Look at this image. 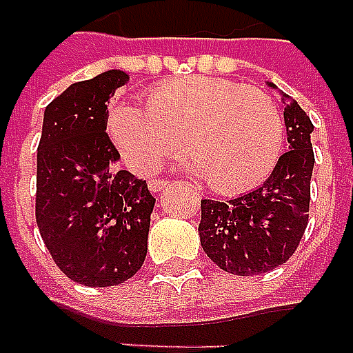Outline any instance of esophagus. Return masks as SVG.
Returning <instances> with one entry per match:
<instances>
[{"label":"esophagus","instance_id":"esophagus-1","mask_svg":"<svg viewBox=\"0 0 353 353\" xmlns=\"http://www.w3.org/2000/svg\"><path fill=\"white\" fill-rule=\"evenodd\" d=\"M165 186H167V180H163V179L148 180V190H150L152 193L160 192V190H163Z\"/></svg>","mask_w":353,"mask_h":353}]
</instances>
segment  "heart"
I'll list each match as a JSON object with an SVG mask.
<instances>
[{"instance_id": "b5f03b06", "label": "heart", "mask_w": 353, "mask_h": 353, "mask_svg": "<svg viewBox=\"0 0 353 353\" xmlns=\"http://www.w3.org/2000/svg\"><path fill=\"white\" fill-rule=\"evenodd\" d=\"M110 132L137 173H154L186 152L205 184L238 193L272 173L283 148V119L266 92L230 79L188 76L147 92V110L123 104L111 111Z\"/></svg>"}]
</instances>
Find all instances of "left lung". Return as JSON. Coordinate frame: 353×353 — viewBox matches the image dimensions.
I'll return each mask as SVG.
<instances>
[{"mask_svg":"<svg viewBox=\"0 0 353 353\" xmlns=\"http://www.w3.org/2000/svg\"><path fill=\"white\" fill-rule=\"evenodd\" d=\"M283 102L288 152L281 156L266 182L225 203L201 201V245L229 274L261 275L285 264L309 223L312 123L294 98L285 94Z\"/></svg>","mask_w":353,"mask_h":353,"instance_id":"1","label":"left lung"}]
</instances>
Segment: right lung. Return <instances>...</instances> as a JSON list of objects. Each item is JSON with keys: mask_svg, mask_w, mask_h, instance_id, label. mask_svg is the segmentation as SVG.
Returning <instances> with one entry per match:
<instances>
[{"mask_svg": "<svg viewBox=\"0 0 353 353\" xmlns=\"http://www.w3.org/2000/svg\"><path fill=\"white\" fill-rule=\"evenodd\" d=\"M128 76L108 70L72 83L44 111L37 148L35 217L50 255L68 279L113 287L147 256L156 199L147 180L117 171L108 100Z\"/></svg>", "mask_w": 353, "mask_h": 353, "instance_id": "right-lung-1", "label": "right lung"}]
</instances>
